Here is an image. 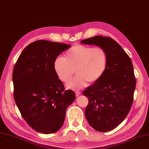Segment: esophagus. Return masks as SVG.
Listing matches in <instances>:
<instances>
[{"label":"esophagus","mask_w":149,"mask_h":149,"mask_svg":"<svg viewBox=\"0 0 149 149\" xmlns=\"http://www.w3.org/2000/svg\"><path fill=\"white\" fill-rule=\"evenodd\" d=\"M81 94V93L79 92V91H75V95H76V97L79 96Z\"/></svg>","instance_id":"obj_1"}]
</instances>
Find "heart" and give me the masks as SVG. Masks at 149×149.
Returning <instances> with one entry per match:
<instances>
[{
  "label": "heart",
  "mask_w": 149,
  "mask_h": 149,
  "mask_svg": "<svg viewBox=\"0 0 149 149\" xmlns=\"http://www.w3.org/2000/svg\"><path fill=\"white\" fill-rule=\"evenodd\" d=\"M107 65L106 52L100 47L76 45L65 52L63 58L54 62V70L63 83L71 79L75 70L77 75L66 84L68 89L79 90L89 83H97L104 74Z\"/></svg>",
  "instance_id": "b5f03b06"
}]
</instances>
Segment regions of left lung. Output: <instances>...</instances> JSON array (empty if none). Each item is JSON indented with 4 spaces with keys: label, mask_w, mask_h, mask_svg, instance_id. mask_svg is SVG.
<instances>
[{
    "label": "left lung",
    "mask_w": 149,
    "mask_h": 149,
    "mask_svg": "<svg viewBox=\"0 0 149 149\" xmlns=\"http://www.w3.org/2000/svg\"><path fill=\"white\" fill-rule=\"evenodd\" d=\"M81 43L99 47L107 56V68L102 78L83 91L89 100L85 116L97 131L113 130L125 118L133 102V65L127 53L111 38L97 36Z\"/></svg>",
    "instance_id": "left-lung-1"
}]
</instances>
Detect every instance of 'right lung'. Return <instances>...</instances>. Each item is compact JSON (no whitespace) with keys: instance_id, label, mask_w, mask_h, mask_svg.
Returning <instances> with one entry per match:
<instances>
[{"instance_id":"add662e5","label":"right lung","mask_w":149,"mask_h":149,"mask_svg":"<svg viewBox=\"0 0 149 149\" xmlns=\"http://www.w3.org/2000/svg\"><path fill=\"white\" fill-rule=\"evenodd\" d=\"M71 45L38 40L24 49L14 66V98L22 116L34 130L51 134L62 127L75 95L65 90L54 62Z\"/></svg>"}]
</instances>
